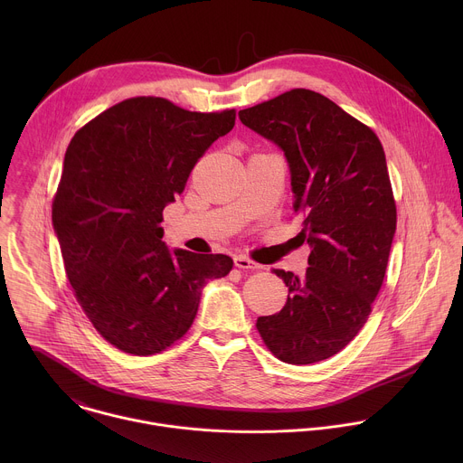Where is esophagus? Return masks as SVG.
<instances>
[{
    "label": "esophagus",
    "instance_id": "esophagus-1",
    "mask_svg": "<svg viewBox=\"0 0 463 463\" xmlns=\"http://www.w3.org/2000/svg\"><path fill=\"white\" fill-rule=\"evenodd\" d=\"M233 262L235 265L239 267V269H250V270H255V269H260V265L255 264L253 260H250L248 257H242V255H239V257H235L233 259Z\"/></svg>",
    "mask_w": 463,
    "mask_h": 463
}]
</instances>
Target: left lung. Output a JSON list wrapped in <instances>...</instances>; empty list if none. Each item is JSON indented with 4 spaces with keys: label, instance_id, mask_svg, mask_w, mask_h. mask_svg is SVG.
I'll return each instance as SVG.
<instances>
[{
    "label": "left lung",
    "instance_id": "8db88e82",
    "mask_svg": "<svg viewBox=\"0 0 463 463\" xmlns=\"http://www.w3.org/2000/svg\"><path fill=\"white\" fill-rule=\"evenodd\" d=\"M285 155L310 246L305 276L272 269L288 287L285 307L259 317L270 353L308 365L344 349L365 325L389 262L396 203L376 133L319 92L292 89L239 112ZM298 235V237H299Z\"/></svg>",
    "mask_w": 463,
    "mask_h": 463
}]
</instances>
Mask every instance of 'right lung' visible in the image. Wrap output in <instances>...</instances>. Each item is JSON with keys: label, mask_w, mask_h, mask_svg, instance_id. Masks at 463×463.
<instances>
[{"label": "right lung", "mask_w": 463, "mask_h": 463, "mask_svg": "<svg viewBox=\"0 0 463 463\" xmlns=\"http://www.w3.org/2000/svg\"><path fill=\"white\" fill-rule=\"evenodd\" d=\"M235 110L201 114L164 98H132L101 112L67 146L53 228L74 296L103 338L155 354L194 323L210 279L233 260L169 250L164 208L184 193Z\"/></svg>", "instance_id": "add662e5"}]
</instances>
